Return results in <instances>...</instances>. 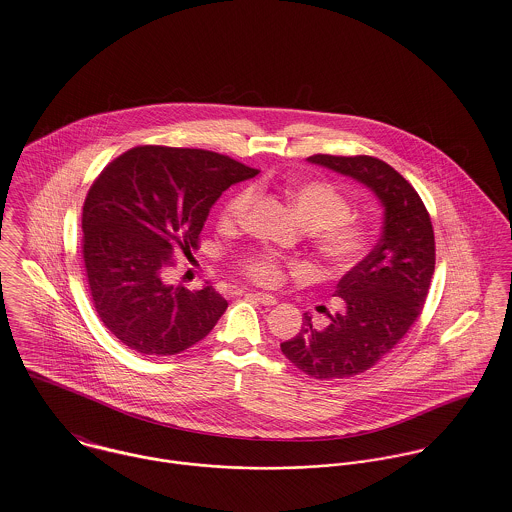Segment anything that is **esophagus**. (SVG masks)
<instances>
[{"instance_id":"1","label":"esophagus","mask_w":512,"mask_h":512,"mask_svg":"<svg viewBox=\"0 0 512 512\" xmlns=\"http://www.w3.org/2000/svg\"><path fill=\"white\" fill-rule=\"evenodd\" d=\"M251 297L253 299H257L261 305H265V307H272V305H276V297L274 295H270V293H251Z\"/></svg>"}]
</instances>
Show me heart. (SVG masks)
Here are the masks:
<instances>
[{
	"instance_id": "obj_1",
	"label": "heart",
	"mask_w": 512,
	"mask_h": 512,
	"mask_svg": "<svg viewBox=\"0 0 512 512\" xmlns=\"http://www.w3.org/2000/svg\"><path fill=\"white\" fill-rule=\"evenodd\" d=\"M297 219L307 228L317 230V247L320 255L334 267L355 265L366 249L365 228L349 219L351 205L343 195L322 182H301L288 188ZM255 192L245 188L232 195L224 205L222 220L230 224L244 222ZM244 272L257 284L274 286L282 278V263L272 255H257L244 263Z\"/></svg>"
}]
</instances>
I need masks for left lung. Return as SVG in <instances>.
<instances>
[{
  "instance_id": "8db88e82",
  "label": "left lung",
  "mask_w": 512,
  "mask_h": 512,
  "mask_svg": "<svg viewBox=\"0 0 512 512\" xmlns=\"http://www.w3.org/2000/svg\"><path fill=\"white\" fill-rule=\"evenodd\" d=\"M307 161L361 182L384 207L378 244L338 284L340 311L322 330L305 313L299 334L280 343L301 372L338 380L372 368L409 332L430 290L436 242L420 195L388 163L320 153Z\"/></svg>"
}]
</instances>
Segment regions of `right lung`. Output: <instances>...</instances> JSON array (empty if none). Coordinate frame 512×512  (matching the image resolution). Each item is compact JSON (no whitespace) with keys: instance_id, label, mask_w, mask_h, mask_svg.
Returning <instances> with one entry per match:
<instances>
[{"instance_id":"right-lung-1","label":"right lung","mask_w":512,"mask_h":512,"mask_svg":"<svg viewBox=\"0 0 512 512\" xmlns=\"http://www.w3.org/2000/svg\"><path fill=\"white\" fill-rule=\"evenodd\" d=\"M257 169L205 149L138 146L109 163L82 209V253L98 317L142 355H176L203 340L228 303L213 286L165 282L178 251L197 247L211 207Z\"/></svg>"}]
</instances>
